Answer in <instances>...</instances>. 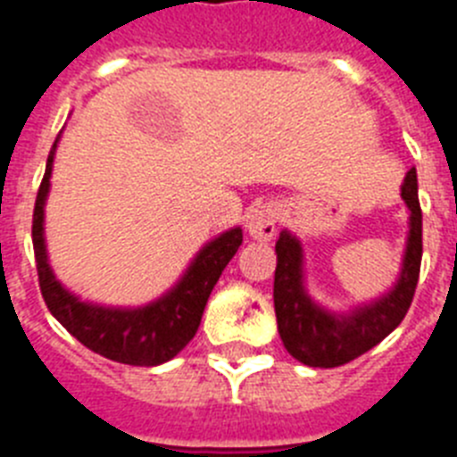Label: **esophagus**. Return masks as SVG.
<instances>
[{
	"label": "esophagus",
	"instance_id": "esophagus-1",
	"mask_svg": "<svg viewBox=\"0 0 457 457\" xmlns=\"http://www.w3.org/2000/svg\"><path fill=\"white\" fill-rule=\"evenodd\" d=\"M245 229L251 234L253 239L269 241L276 237L278 232V212L273 204H262L253 209L245 218Z\"/></svg>",
	"mask_w": 457,
	"mask_h": 457
}]
</instances>
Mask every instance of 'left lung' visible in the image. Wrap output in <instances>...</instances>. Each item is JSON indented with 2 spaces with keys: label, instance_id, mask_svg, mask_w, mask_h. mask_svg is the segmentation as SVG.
<instances>
[{
  "label": "left lung",
  "instance_id": "8db88e82",
  "mask_svg": "<svg viewBox=\"0 0 457 457\" xmlns=\"http://www.w3.org/2000/svg\"><path fill=\"white\" fill-rule=\"evenodd\" d=\"M400 195L410 209V237L398 283L382 299L359 305L345 315L324 311L308 296L303 287V251L299 239L287 229L278 237V264L273 278L278 333L289 354L305 366H345L382 343L410 311L423 255V216L419 204L416 168H411L404 177Z\"/></svg>",
  "mask_w": 457,
  "mask_h": 457
}]
</instances>
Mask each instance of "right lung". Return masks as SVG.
<instances>
[{
    "label": "right lung",
    "mask_w": 457,
    "mask_h": 457,
    "mask_svg": "<svg viewBox=\"0 0 457 457\" xmlns=\"http://www.w3.org/2000/svg\"><path fill=\"white\" fill-rule=\"evenodd\" d=\"M57 142L59 137L47 156L46 174L34 204V223H31L38 285L47 311L57 317V322L71 336L105 359L129 366H161L179 354L197 333L213 285L218 283L234 253L239 251L244 232L241 228H234L209 241L197 253L179 283L168 295L145 308H105V305L85 303L71 295L69 289L62 287V283L54 278L53 269L47 264L46 239H43V206L50 190Z\"/></svg>",
    "instance_id": "add662e5"
}]
</instances>
